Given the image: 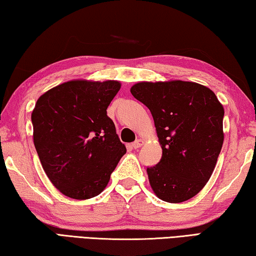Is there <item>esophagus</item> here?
Instances as JSON below:
<instances>
[{"instance_id": "34e87169", "label": "esophagus", "mask_w": 256, "mask_h": 256, "mask_svg": "<svg viewBox=\"0 0 256 256\" xmlns=\"http://www.w3.org/2000/svg\"><path fill=\"white\" fill-rule=\"evenodd\" d=\"M143 141L141 140V138H138V140H136V142H133L132 143V148H141L142 146H143Z\"/></svg>"}]
</instances>
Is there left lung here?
Returning <instances> with one entry per match:
<instances>
[{
	"label": "left lung",
	"mask_w": 256,
	"mask_h": 256,
	"mask_svg": "<svg viewBox=\"0 0 256 256\" xmlns=\"http://www.w3.org/2000/svg\"><path fill=\"white\" fill-rule=\"evenodd\" d=\"M132 95L150 110L162 158L146 172L153 192L182 202L205 187L220 156L224 108L209 88L192 82H138Z\"/></svg>",
	"instance_id": "left-lung-1"
}]
</instances>
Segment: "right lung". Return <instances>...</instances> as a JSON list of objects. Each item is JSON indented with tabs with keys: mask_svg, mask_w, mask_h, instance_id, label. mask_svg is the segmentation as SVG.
<instances>
[{
	"mask_svg": "<svg viewBox=\"0 0 256 256\" xmlns=\"http://www.w3.org/2000/svg\"><path fill=\"white\" fill-rule=\"evenodd\" d=\"M120 88L114 80H72L36 100L31 115L36 150L44 172L64 196L100 194L126 152L106 112Z\"/></svg>",
	"mask_w": 256,
	"mask_h": 256,
	"instance_id": "right-lung-1",
	"label": "right lung"
}]
</instances>
